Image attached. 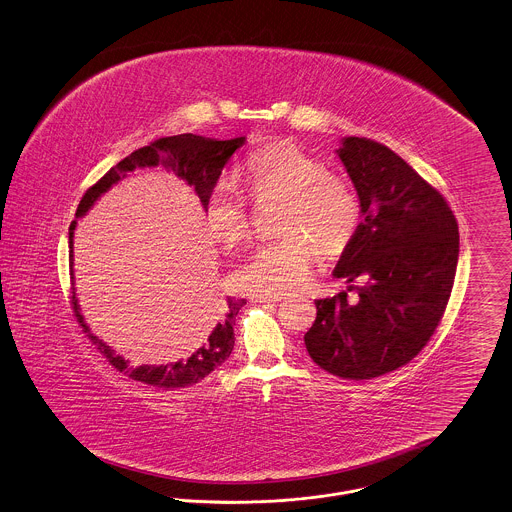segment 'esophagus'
I'll use <instances>...</instances> for the list:
<instances>
[{
    "label": "esophagus",
    "mask_w": 512,
    "mask_h": 512,
    "mask_svg": "<svg viewBox=\"0 0 512 512\" xmlns=\"http://www.w3.org/2000/svg\"><path fill=\"white\" fill-rule=\"evenodd\" d=\"M251 301H255V303H278V301H282V298L276 296V294H261V296H251Z\"/></svg>",
    "instance_id": "1"
}]
</instances>
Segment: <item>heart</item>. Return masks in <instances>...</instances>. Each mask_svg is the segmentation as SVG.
<instances>
[{"label": "heart", "instance_id": "b5f03b06", "mask_svg": "<svg viewBox=\"0 0 512 512\" xmlns=\"http://www.w3.org/2000/svg\"><path fill=\"white\" fill-rule=\"evenodd\" d=\"M245 183L255 201L284 199L280 240L257 245L232 274L234 286L251 296L288 294L301 288L317 259V243L327 253L342 251L360 226V201L352 185L290 145L253 154L245 164ZM205 218L212 236L236 245L249 234V211L232 181L214 185Z\"/></svg>", "mask_w": 512, "mask_h": 512}]
</instances>
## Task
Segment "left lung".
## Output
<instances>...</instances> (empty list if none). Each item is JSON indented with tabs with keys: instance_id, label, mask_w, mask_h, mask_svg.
<instances>
[{
	"instance_id": "1",
	"label": "left lung",
	"mask_w": 512,
	"mask_h": 512,
	"mask_svg": "<svg viewBox=\"0 0 512 512\" xmlns=\"http://www.w3.org/2000/svg\"><path fill=\"white\" fill-rule=\"evenodd\" d=\"M360 199L361 220L334 278L363 286L315 301L305 348L342 379H373L416 358L451 298L458 224L443 195L389 147L344 137L336 149Z\"/></svg>"
}]
</instances>
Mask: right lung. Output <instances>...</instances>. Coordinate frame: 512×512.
<instances>
[{
    "label": "right lung",
    "mask_w": 512,
    "mask_h": 512,
    "mask_svg": "<svg viewBox=\"0 0 512 512\" xmlns=\"http://www.w3.org/2000/svg\"><path fill=\"white\" fill-rule=\"evenodd\" d=\"M245 137H236L230 141H218L211 137H201L193 133H183L174 137H162L151 143L149 147H143L139 151L131 152L127 158L118 162L110 172L104 174V178L96 181L91 189L83 195L75 220L69 226V267L73 276V236L77 228V220L83 218L91 211L94 203L108 191L112 185L127 178V174L135 172L137 168H164L166 172L176 174L185 185L193 187L195 195L199 197L201 207H207V199L211 195L214 185L232 158V154L245 145ZM73 309L79 325L92 344L100 350V354L106 356L118 371H125L133 381H141L145 385H151L156 389L174 391L181 387H189L205 379L218 365L230 358L234 350V325L236 315L240 313L245 300H232L228 298L224 305V313L218 321H214L211 329L203 334V338L197 342L193 350H189L178 361H170L166 365H131L129 361L120 356L112 346H108L104 340H100L96 334H92L89 325L85 323V317L81 313V305L77 300V294L73 292Z\"/></svg>",
    "instance_id": "obj_1"
}]
</instances>
